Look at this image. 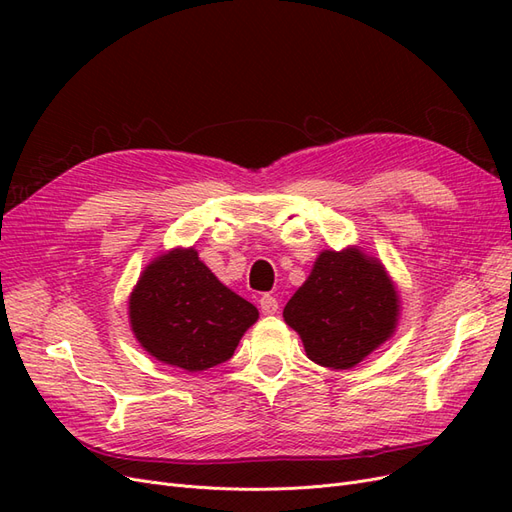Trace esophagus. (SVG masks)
<instances>
[{
  "instance_id": "1",
  "label": "esophagus",
  "mask_w": 512,
  "mask_h": 512,
  "mask_svg": "<svg viewBox=\"0 0 512 512\" xmlns=\"http://www.w3.org/2000/svg\"><path fill=\"white\" fill-rule=\"evenodd\" d=\"M258 305H260V312L262 314H275L277 307H280V305H277V299L271 297V294H262Z\"/></svg>"
}]
</instances>
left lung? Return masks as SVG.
<instances>
[{
    "label": "left lung",
    "mask_w": 512,
    "mask_h": 512,
    "mask_svg": "<svg viewBox=\"0 0 512 512\" xmlns=\"http://www.w3.org/2000/svg\"><path fill=\"white\" fill-rule=\"evenodd\" d=\"M399 303L382 262L350 245L318 254L312 273L286 303L284 320L314 363L350 369L395 335Z\"/></svg>",
    "instance_id": "1"
}]
</instances>
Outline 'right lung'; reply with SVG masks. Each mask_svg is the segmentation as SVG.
<instances>
[{
  "label": "right lung",
  "instance_id": "right-lung-1",
  "mask_svg": "<svg viewBox=\"0 0 512 512\" xmlns=\"http://www.w3.org/2000/svg\"><path fill=\"white\" fill-rule=\"evenodd\" d=\"M130 327L153 359L190 371L228 361L258 309L226 288L194 247L153 258L128 299Z\"/></svg>",
  "mask_w": 512,
  "mask_h": 512
}]
</instances>
